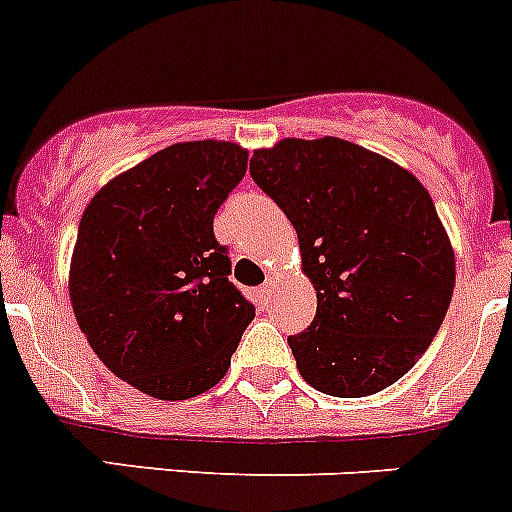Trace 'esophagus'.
<instances>
[{"label": "esophagus", "instance_id": "1", "mask_svg": "<svg viewBox=\"0 0 512 512\" xmlns=\"http://www.w3.org/2000/svg\"><path fill=\"white\" fill-rule=\"evenodd\" d=\"M271 294H274V279H266V284L256 291V301H259L261 306H269Z\"/></svg>", "mask_w": 512, "mask_h": 512}]
</instances>
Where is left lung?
Listing matches in <instances>:
<instances>
[{"instance_id":"left-lung-1","label":"left lung","mask_w":512,"mask_h":512,"mask_svg":"<svg viewBox=\"0 0 512 512\" xmlns=\"http://www.w3.org/2000/svg\"><path fill=\"white\" fill-rule=\"evenodd\" d=\"M251 175L296 228L316 316L289 337L301 377L369 397L427 352L455 289V251L430 193L402 165L342 138L253 150Z\"/></svg>"}]
</instances>
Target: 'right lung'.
Listing matches in <instances>:
<instances>
[{"label": "right lung", "mask_w": 512, "mask_h": 512, "mask_svg": "<svg viewBox=\"0 0 512 512\" xmlns=\"http://www.w3.org/2000/svg\"><path fill=\"white\" fill-rule=\"evenodd\" d=\"M226 140L175 143L87 203L70 301L92 352L155 399H191L226 377L256 309L228 281L213 216L246 175Z\"/></svg>", "instance_id": "add662e5"}]
</instances>
